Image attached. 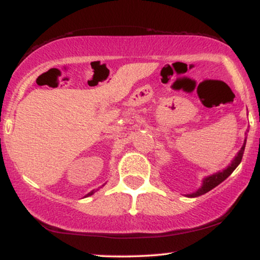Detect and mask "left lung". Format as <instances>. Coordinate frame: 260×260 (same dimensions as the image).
Wrapping results in <instances>:
<instances>
[{
  "label": "left lung",
  "instance_id": "1",
  "mask_svg": "<svg viewBox=\"0 0 260 260\" xmlns=\"http://www.w3.org/2000/svg\"><path fill=\"white\" fill-rule=\"evenodd\" d=\"M246 139H247V137H246ZM245 146H246V140H245V143H243V146L241 147V149H240V152L238 153V155L235 156V159L233 160V162L228 166V168H226L225 170H223V171L217 172V174H214V175H212V176H208V177L205 178V179H204L203 187L199 189L198 191H195V193L189 194L188 197H190V198H197V197H200V195L206 194L207 191L211 190V189H213L214 187H217V185L222 183L224 179L228 178L229 176L233 174L234 170L238 168L240 162H241L243 152H245Z\"/></svg>",
  "mask_w": 260,
  "mask_h": 260
}]
</instances>
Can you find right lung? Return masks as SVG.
<instances>
[{
    "label": "right lung",
    "mask_w": 260,
    "mask_h": 260,
    "mask_svg": "<svg viewBox=\"0 0 260 260\" xmlns=\"http://www.w3.org/2000/svg\"><path fill=\"white\" fill-rule=\"evenodd\" d=\"M92 194H94V190H92V191H90V193H89L88 195H86V197H89V195H92Z\"/></svg>",
    "instance_id": "1"
}]
</instances>
